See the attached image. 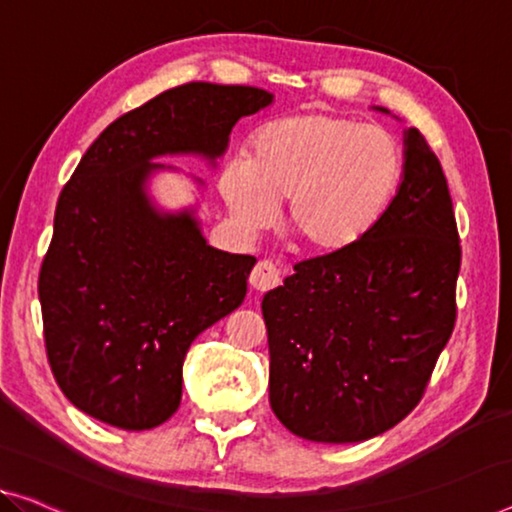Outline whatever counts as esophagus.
Instances as JSON below:
<instances>
[{
    "instance_id": "esophagus-1",
    "label": "esophagus",
    "mask_w": 512,
    "mask_h": 512,
    "mask_svg": "<svg viewBox=\"0 0 512 512\" xmlns=\"http://www.w3.org/2000/svg\"><path fill=\"white\" fill-rule=\"evenodd\" d=\"M280 285V271L276 264L271 262H259L253 273H250V287L255 292H269V289Z\"/></svg>"
}]
</instances>
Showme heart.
<instances>
[{"label": "heart", "instance_id": "heart-1", "mask_svg": "<svg viewBox=\"0 0 512 512\" xmlns=\"http://www.w3.org/2000/svg\"><path fill=\"white\" fill-rule=\"evenodd\" d=\"M402 179L398 142L333 112H296L264 124L248 160L232 158L218 190L246 232L271 225L287 200L285 230L312 257L352 250L384 216Z\"/></svg>", "mask_w": 512, "mask_h": 512}]
</instances>
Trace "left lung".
<instances>
[{"label": "left lung", "instance_id": "obj_1", "mask_svg": "<svg viewBox=\"0 0 512 512\" xmlns=\"http://www.w3.org/2000/svg\"><path fill=\"white\" fill-rule=\"evenodd\" d=\"M460 259L444 170L407 128L400 188L370 234L342 255L299 262L264 294L278 421L322 444L398 425L421 402L453 333Z\"/></svg>", "mask_w": 512, "mask_h": 512}]
</instances>
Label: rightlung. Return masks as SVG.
Returning a JSON list of instances; mask_svg holds the SVG:
<instances>
[{
    "label": "right lung",
    "mask_w": 512,
    "mask_h": 512,
    "mask_svg": "<svg viewBox=\"0 0 512 512\" xmlns=\"http://www.w3.org/2000/svg\"><path fill=\"white\" fill-rule=\"evenodd\" d=\"M271 103L257 87L167 89L112 121L61 190L38 276L45 349L61 393L96 421L165 423L190 342L239 308L257 262L209 246L195 209H158L149 181L172 167L154 160L216 165L236 121Z\"/></svg>",
    "instance_id": "1"
}]
</instances>
